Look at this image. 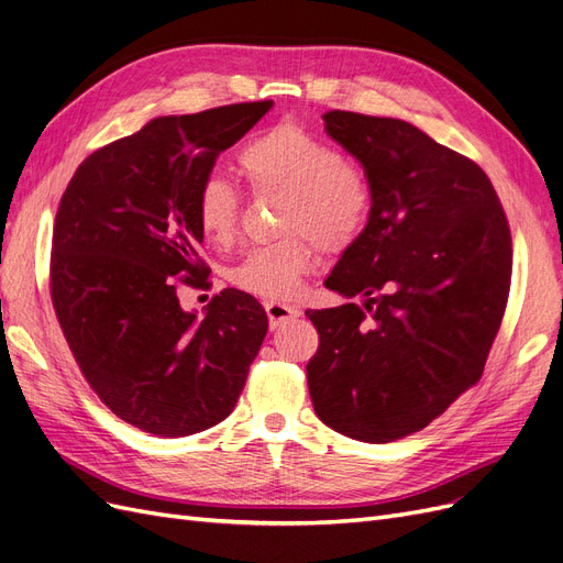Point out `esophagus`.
I'll use <instances>...</instances> for the list:
<instances>
[{
  "mask_svg": "<svg viewBox=\"0 0 563 563\" xmlns=\"http://www.w3.org/2000/svg\"><path fill=\"white\" fill-rule=\"evenodd\" d=\"M266 316H268V324L271 329H276L289 320H295L301 316V310L297 306H289V303H280V301H266Z\"/></svg>",
  "mask_w": 563,
  "mask_h": 563,
  "instance_id": "1",
  "label": "esophagus"
}]
</instances>
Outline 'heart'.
<instances>
[{"label":"heart","mask_w":563,"mask_h":563,"mask_svg":"<svg viewBox=\"0 0 563 563\" xmlns=\"http://www.w3.org/2000/svg\"><path fill=\"white\" fill-rule=\"evenodd\" d=\"M239 169L253 192L287 199L283 234L292 236L247 250L229 278L250 295L287 299L318 262L311 238L327 250H339L362 232L371 211L368 180L355 162L297 122H280L250 141L239 153ZM195 216L208 241L232 243L241 218L236 187L222 176H206Z\"/></svg>","instance_id":"1"}]
</instances>
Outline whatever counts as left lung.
I'll list each match as a JSON object with an SVG mask.
<instances>
[{"instance_id":"left-lung-1","label":"left lung","mask_w":563,"mask_h":563,"mask_svg":"<svg viewBox=\"0 0 563 563\" xmlns=\"http://www.w3.org/2000/svg\"><path fill=\"white\" fill-rule=\"evenodd\" d=\"M322 120L364 166L371 213L324 280L364 306L306 313L320 334L308 391L327 427L389 443L481 380L510 292V227L481 166L410 122Z\"/></svg>"}]
</instances>
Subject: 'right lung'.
<instances>
[{"instance_id":"right-lung-1","label":"right lung","mask_w":563,"mask_h":563,"mask_svg":"<svg viewBox=\"0 0 563 563\" xmlns=\"http://www.w3.org/2000/svg\"><path fill=\"white\" fill-rule=\"evenodd\" d=\"M274 101L155 118L80 162L53 227L51 299L71 355L103 406L162 439L199 433L234 410L268 318L222 289L206 316L180 308L206 289L195 216L216 159Z\"/></svg>"}]
</instances>
